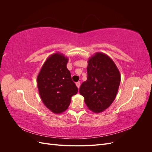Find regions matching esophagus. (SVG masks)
<instances>
[{
	"instance_id": "1",
	"label": "esophagus",
	"mask_w": 152,
	"mask_h": 152,
	"mask_svg": "<svg viewBox=\"0 0 152 152\" xmlns=\"http://www.w3.org/2000/svg\"><path fill=\"white\" fill-rule=\"evenodd\" d=\"M75 84H76V86H77V87H78V88H79L80 86V82H76Z\"/></svg>"
}]
</instances>
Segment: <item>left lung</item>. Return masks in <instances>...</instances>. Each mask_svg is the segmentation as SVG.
<instances>
[{
	"instance_id": "left-lung-1",
	"label": "left lung",
	"mask_w": 152,
	"mask_h": 152,
	"mask_svg": "<svg viewBox=\"0 0 152 152\" xmlns=\"http://www.w3.org/2000/svg\"><path fill=\"white\" fill-rule=\"evenodd\" d=\"M87 79L80 87L88 108L94 113L107 109L115 99L121 82V74L111 58L96 53L88 59Z\"/></svg>"
}]
</instances>
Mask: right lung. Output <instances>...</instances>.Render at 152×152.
Returning <instances> with one entry per match:
<instances>
[{
    "label": "right lung",
    "mask_w": 152,
    "mask_h": 152,
    "mask_svg": "<svg viewBox=\"0 0 152 152\" xmlns=\"http://www.w3.org/2000/svg\"><path fill=\"white\" fill-rule=\"evenodd\" d=\"M68 58L62 53L50 55L37 77L39 93L42 102L54 113L67 110L78 88L66 68Z\"/></svg>",
    "instance_id": "1"
}]
</instances>
